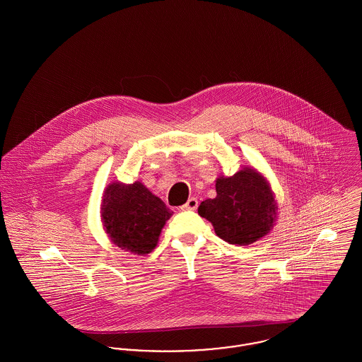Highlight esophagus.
Listing matches in <instances>:
<instances>
[{"mask_svg":"<svg viewBox=\"0 0 362 362\" xmlns=\"http://www.w3.org/2000/svg\"><path fill=\"white\" fill-rule=\"evenodd\" d=\"M198 206V199L195 197H192L187 199V202L185 205L180 206V211H195Z\"/></svg>","mask_w":362,"mask_h":362,"instance_id":"34e87169","label":"esophagus"}]
</instances>
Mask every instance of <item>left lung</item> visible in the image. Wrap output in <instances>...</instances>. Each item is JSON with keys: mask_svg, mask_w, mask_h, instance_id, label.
<instances>
[{"mask_svg": "<svg viewBox=\"0 0 362 362\" xmlns=\"http://www.w3.org/2000/svg\"><path fill=\"white\" fill-rule=\"evenodd\" d=\"M199 216L212 223L226 243L250 245L266 235L277 218V202L266 179L244 168L216 180V197L198 206Z\"/></svg>", "mask_w": 362, "mask_h": 362, "instance_id": "8db88e82", "label": "left lung"}]
</instances>
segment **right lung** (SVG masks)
I'll return each instance as SVG.
<instances>
[{"label": "right lung", "mask_w": 362, "mask_h": 362, "mask_svg": "<svg viewBox=\"0 0 362 362\" xmlns=\"http://www.w3.org/2000/svg\"><path fill=\"white\" fill-rule=\"evenodd\" d=\"M172 216L164 201L140 182L112 183L103 195L102 219L112 243L138 255L156 248L158 237Z\"/></svg>", "instance_id": "right-lung-1"}]
</instances>
